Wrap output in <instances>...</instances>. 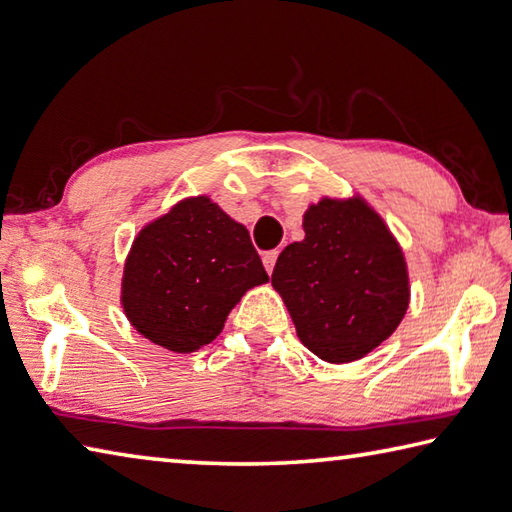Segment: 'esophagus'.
I'll list each match as a JSON object with an SVG mask.
<instances>
[{
    "label": "esophagus",
    "mask_w": 512,
    "mask_h": 512,
    "mask_svg": "<svg viewBox=\"0 0 512 512\" xmlns=\"http://www.w3.org/2000/svg\"><path fill=\"white\" fill-rule=\"evenodd\" d=\"M276 258H278V252H276V249H272V252H265V254H263V265H265V269H267V274H272V272H274Z\"/></svg>",
    "instance_id": "esophagus-1"
}]
</instances>
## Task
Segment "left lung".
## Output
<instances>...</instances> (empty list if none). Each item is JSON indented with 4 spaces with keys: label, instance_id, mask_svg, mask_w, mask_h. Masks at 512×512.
Segmentation results:
<instances>
[{
    "label": "left lung",
    "instance_id": "left-lung-1",
    "mask_svg": "<svg viewBox=\"0 0 512 512\" xmlns=\"http://www.w3.org/2000/svg\"><path fill=\"white\" fill-rule=\"evenodd\" d=\"M303 229L301 243L278 256L272 285L307 350L327 363L361 359L408 310L401 247L359 198H323L307 209Z\"/></svg>",
    "mask_w": 512,
    "mask_h": 512
}]
</instances>
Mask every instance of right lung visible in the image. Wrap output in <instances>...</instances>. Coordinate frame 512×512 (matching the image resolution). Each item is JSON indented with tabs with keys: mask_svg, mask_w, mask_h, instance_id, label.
<instances>
[{
	"mask_svg": "<svg viewBox=\"0 0 512 512\" xmlns=\"http://www.w3.org/2000/svg\"><path fill=\"white\" fill-rule=\"evenodd\" d=\"M267 281L249 231L198 196L133 240L122 305L142 336L187 354L214 341L240 296Z\"/></svg>",
	"mask_w": 512,
	"mask_h": 512,
	"instance_id": "add662e5",
	"label": "right lung"
}]
</instances>
